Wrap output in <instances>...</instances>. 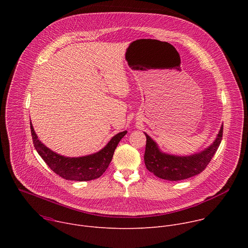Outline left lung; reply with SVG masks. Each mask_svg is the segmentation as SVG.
Returning a JSON list of instances; mask_svg holds the SVG:
<instances>
[{
	"instance_id": "1",
	"label": "left lung",
	"mask_w": 248,
	"mask_h": 248,
	"mask_svg": "<svg viewBox=\"0 0 248 248\" xmlns=\"http://www.w3.org/2000/svg\"><path fill=\"white\" fill-rule=\"evenodd\" d=\"M223 125L216 140L211 146L191 156L179 157L162 153L153 139L146 133L144 162L147 170L163 180L178 182L202 172L220 146L223 137Z\"/></svg>"
}]
</instances>
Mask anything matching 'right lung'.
Masks as SVG:
<instances>
[{
  "mask_svg": "<svg viewBox=\"0 0 248 248\" xmlns=\"http://www.w3.org/2000/svg\"><path fill=\"white\" fill-rule=\"evenodd\" d=\"M30 130L35 149L49 168L62 179L76 182L92 181L101 176L109 167L120 140L126 134V131L118 133L101 151L95 154L69 158L61 156L47 148L34 132L32 124H30Z\"/></svg>",
  "mask_w": 248,
  "mask_h": 248,
  "instance_id": "obj_1",
  "label": "right lung"
}]
</instances>
